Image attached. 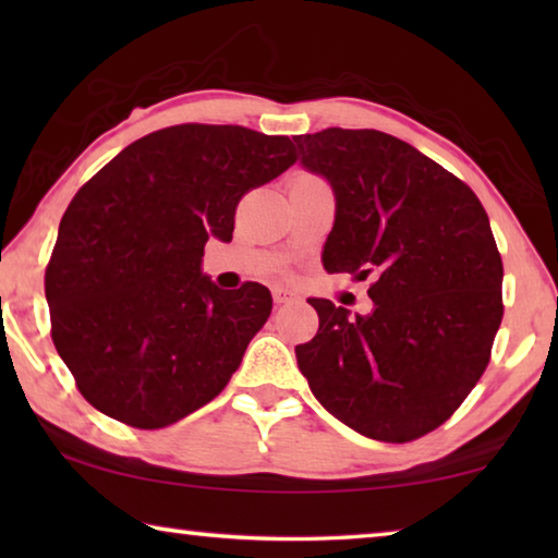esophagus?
I'll list each match as a JSON object with an SVG mask.
<instances>
[{"mask_svg": "<svg viewBox=\"0 0 558 558\" xmlns=\"http://www.w3.org/2000/svg\"><path fill=\"white\" fill-rule=\"evenodd\" d=\"M298 298H300L298 292L286 288V286H276V288H272V300H276L278 305H282V302H292V300H298Z\"/></svg>", "mask_w": 558, "mask_h": 558, "instance_id": "obj_1", "label": "esophagus"}]
</instances>
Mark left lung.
<instances>
[{
    "label": "left lung",
    "instance_id": "8db88e82",
    "mask_svg": "<svg viewBox=\"0 0 558 558\" xmlns=\"http://www.w3.org/2000/svg\"><path fill=\"white\" fill-rule=\"evenodd\" d=\"M300 165L327 179L335 226L327 272L372 276V310L310 298L319 329L295 347L315 399L384 442L426 436L480 381L502 323V258L468 184L379 130L295 137Z\"/></svg>",
    "mask_w": 558,
    "mask_h": 558
}]
</instances>
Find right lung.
Listing matches in <instances>:
<instances>
[{"label":"right lung","instance_id":"1","mask_svg":"<svg viewBox=\"0 0 558 558\" xmlns=\"http://www.w3.org/2000/svg\"><path fill=\"white\" fill-rule=\"evenodd\" d=\"M290 137L174 125L128 145L65 209L46 302L56 352L90 405L165 428L219 396L266 325L270 290H223L206 241L233 239L241 196L295 162Z\"/></svg>","mask_w":558,"mask_h":558}]
</instances>
